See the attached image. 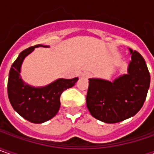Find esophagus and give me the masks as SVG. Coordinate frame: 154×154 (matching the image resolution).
Segmentation results:
<instances>
[{
  "label": "esophagus",
  "mask_w": 154,
  "mask_h": 154,
  "mask_svg": "<svg viewBox=\"0 0 154 154\" xmlns=\"http://www.w3.org/2000/svg\"><path fill=\"white\" fill-rule=\"evenodd\" d=\"M92 76V74L90 73V72H83L82 74V78H88V77H90Z\"/></svg>",
  "instance_id": "obj_1"
}]
</instances>
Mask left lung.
I'll return each mask as SVG.
<instances>
[{"label": "left lung", "mask_w": 154, "mask_h": 154, "mask_svg": "<svg viewBox=\"0 0 154 154\" xmlns=\"http://www.w3.org/2000/svg\"><path fill=\"white\" fill-rule=\"evenodd\" d=\"M131 54L128 73L113 82L89 78L86 104L96 119L115 124L135 116L145 102L150 86V73L145 60L136 51Z\"/></svg>", "instance_id": "8db88e82"}]
</instances>
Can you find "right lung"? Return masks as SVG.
<instances>
[{
    "label": "right lung",
    "mask_w": 154,
    "mask_h": 154,
    "mask_svg": "<svg viewBox=\"0 0 154 154\" xmlns=\"http://www.w3.org/2000/svg\"><path fill=\"white\" fill-rule=\"evenodd\" d=\"M48 46L35 45L22 51L9 72L8 94L13 108L24 119L34 124H42L55 116L60 106V95L66 89L73 87L78 77L59 78L43 87H34L24 82L20 76L21 66L25 57L35 48Z\"/></svg>",
    "instance_id": "add662e5"
}]
</instances>
